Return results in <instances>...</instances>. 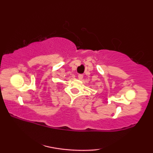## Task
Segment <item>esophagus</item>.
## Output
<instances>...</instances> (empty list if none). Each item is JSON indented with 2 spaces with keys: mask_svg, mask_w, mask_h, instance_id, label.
Masks as SVG:
<instances>
[{
  "mask_svg": "<svg viewBox=\"0 0 153 153\" xmlns=\"http://www.w3.org/2000/svg\"><path fill=\"white\" fill-rule=\"evenodd\" d=\"M83 74H79V75H78V78H79V79H83Z\"/></svg>",
  "mask_w": 153,
  "mask_h": 153,
  "instance_id": "esophagus-1",
  "label": "esophagus"
}]
</instances>
